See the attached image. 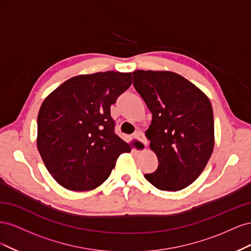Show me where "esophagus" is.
<instances>
[{"label": "esophagus", "instance_id": "1", "mask_svg": "<svg viewBox=\"0 0 251 251\" xmlns=\"http://www.w3.org/2000/svg\"><path fill=\"white\" fill-rule=\"evenodd\" d=\"M134 138L136 140H138L139 142H141L143 146H147V144H148V140H147L146 136H144V134L142 132H136L134 134Z\"/></svg>", "mask_w": 251, "mask_h": 251}]
</instances>
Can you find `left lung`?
Wrapping results in <instances>:
<instances>
[{"instance_id": "left-lung-1", "label": "left lung", "mask_w": 251, "mask_h": 251, "mask_svg": "<svg viewBox=\"0 0 251 251\" xmlns=\"http://www.w3.org/2000/svg\"><path fill=\"white\" fill-rule=\"evenodd\" d=\"M133 85L153 118L146 132L158 168L146 178L160 191L192 184L214 150V113L200 89L170 71L133 72Z\"/></svg>"}]
</instances>
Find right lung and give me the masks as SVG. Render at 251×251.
Listing matches in <instances>:
<instances>
[{"label":"right lung","mask_w":251,"mask_h":251,"mask_svg":"<svg viewBox=\"0 0 251 251\" xmlns=\"http://www.w3.org/2000/svg\"><path fill=\"white\" fill-rule=\"evenodd\" d=\"M132 73L78 75L44 100L37 116V149L57 183L75 192L100 186L120 154L130 151L115 134L111 105L130 88Z\"/></svg>","instance_id":"right-lung-1"}]
</instances>
